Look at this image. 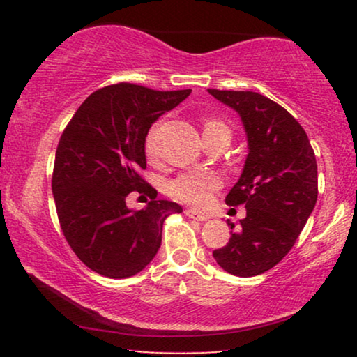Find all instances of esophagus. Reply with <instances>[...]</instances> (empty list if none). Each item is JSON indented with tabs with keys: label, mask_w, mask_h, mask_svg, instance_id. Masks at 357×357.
Here are the masks:
<instances>
[{
	"label": "esophagus",
	"mask_w": 357,
	"mask_h": 357,
	"mask_svg": "<svg viewBox=\"0 0 357 357\" xmlns=\"http://www.w3.org/2000/svg\"><path fill=\"white\" fill-rule=\"evenodd\" d=\"M185 214H187L188 218L197 219V221H202V222L208 221V219H209L208 214H204V213H202V211H197V209H185Z\"/></svg>",
	"instance_id": "esophagus-1"
}]
</instances>
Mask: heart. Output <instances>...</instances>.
<instances>
[{"mask_svg":"<svg viewBox=\"0 0 357 357\" xmlns=\"http://www.w3.org/2000/svg\"><path fill=\"white\" fill-rule=\"evenodd\" d=\"M203 133H226L231 136L229 126L221 120H208L204 123ZM146 155L151 160L158 159L159 154V130L158 126L151 128L146 136L144 143ZM221 187V178L218 175L209 172H198V174H183L172 180L169 185V195L178 202L195 204V206H203L211 199V195Z\"/></svg>","mask_w":357,"mask_h":357,"instance_id":"b5f03b06","label":"heart"}]
</instances>
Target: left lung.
Segmentation results:
<instances>
[{"mask_svg":"<svg viewBox=\"0 0 357 357\" xmlns=\"http://www.w3.org/2000/svg\"><path fill=\"white\" fill-rule=\"evenodd\" d=\"M242 120L248 154L227 193L231 206L245 204L241 226L229 224L227 245L213 252L234 276L261 275L284 258L314 211L319 195L317 160L305 131L280 104L252 91L208 89Z\"/></svg>","mask_w":357,"mask_h":357,"instance_id":"8db88e82","label":"left lung"}]
</instances>
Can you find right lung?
<instances>
[{"label":"right lung","mask_w":357,"mask_h":357,"mask_svg":"<svg viewBox=\"0 0 357 357\" xmlns=\"http://www.w3.org/2000/svg\"><path fill=\"white\" fill-rule=\"evenodd\" d=\"M192 89L153 91L120 82L92 92L63 131L55 154L52 192L61 231L73 252L92 271L121 280L153 261L162 241V224L182 206L155 199L141 178L146 169L148 131ZM130 192L151 202L135 212Z\"/></svg>","instance_id":"1"}]
</instances>
